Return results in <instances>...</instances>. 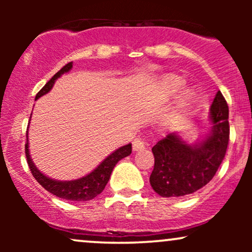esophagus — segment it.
<instances>
[{"mask_svg": "<svg viewBox=\"0 0 252 252\" xmlns=\"http://www.w3.org/2000/svg\"><path fill=\"white\" fill-rule=\"evenodd\" d=\"M147 147V142H144L142 138H135L132 141V149L134 152H138V150H142Z\"/></svg>", "mask_w": 252, "mask_h": 252, "instance_id": "1", "label": "esophagus"}]
</instances>
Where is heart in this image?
<instances>
[{"label": "heart", "instance_id": "obj_1", "mask_svg": "<svg viewBox=\"0 0 252 252\" xmlns=\"http://www.w3.org/2000/svg\"><path fill=\"white\" fill-rule=\"evenodd\" d=\"M185 79L181 76L178 74H168L167 77H164L162 82V94L166 98H169L174 94H178L180 90L185 86ZM193 94L190 92H186L184 94L180 99H179L178 105H176V114H182V112L186 110L187 106L190 100H192Z\"/></svg>", "mask_w": 252, "mask_h": 252}]
</instances>
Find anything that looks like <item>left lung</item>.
<instances>
[{"mask_svg":"<svg viewBox=\"0 0 252 252\" xmlns=\"http://www.w3.org/2000/svg\"><path fill=\"white\" fill-rule=\"evenodd\" d=\"M212 132L195 146L169 134L153 147L155 163L150 185L158 195H189L207 185L224 160L230 140L228 106L220 91L211 105Z\"/></svg>","mask_w":252,"mask_h":252,"instance_id":"left-lung-1","label":"left lung"}]
</instances>
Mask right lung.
<instances>
[{
    "label": "right lung",
    "mask_w": 252,
    "mask_h": 252,
    "mask_svg": "<svg viewBox=\"0 0 252 252\" xmlns=\"http://www.w3.org/2000/svg\"><path fill=\"white\" fill-rule=\"evenodd\" d=\"M71 68L72 63H66L62 70L58 71L57 73L46 83V85L37 92L35 99L41 97L42 94H47V92L52 89V86H53L57 78H59L63 73H65V72H68ZM25 152L32 175L35 178V180L39 182L46 190H48V192L58 196V198L66 199V200L88 201L96 198L98 194H100V193L103 192V189H105V185L108 184L112 169L116 166L118 161L131 154V144H126V146L118 148L116 152L110 154L108 158H106L105 160L94 170V172L90 173L89 175L84 176L82 179H78V180L73 181H56L47 178V176L43 175L42 173H40L39 170L36 169V167L34 166V163L32 162L31 155L30 153H28L27 142H26L25 146Z\"/></svg>",
    "instance_id": "1"
}]
</instances>
